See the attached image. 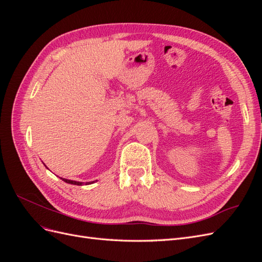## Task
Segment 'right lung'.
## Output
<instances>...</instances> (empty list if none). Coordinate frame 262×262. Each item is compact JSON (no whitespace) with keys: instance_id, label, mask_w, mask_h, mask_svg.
<instances>
[{"instance_id":"right-lung-1","label":"right lung","mask_w":262,"mask_h":262,"mask_svg":"<svg viewBox=\"0 0 262 262\" xmlns=\"http://www.w3.org/2000/svg\"><path fill=\"white\" fill-rule=\"evenodd\" d=\"M63 181H66L67 184H71V185H77V186H83L84 182H81V181H75V180H70V179H66V178H61ZM97 181V180H96ZM94 181H91V182H86L85 185H91L93 184Z\"/></svg>"}]
</instances>
